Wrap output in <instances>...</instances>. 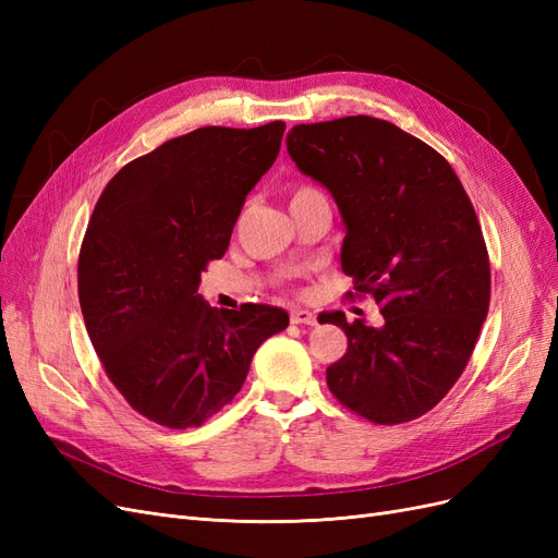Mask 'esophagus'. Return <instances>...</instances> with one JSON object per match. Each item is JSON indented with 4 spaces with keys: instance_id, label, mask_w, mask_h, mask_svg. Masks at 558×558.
Returning a JSON list of instances; mask_svg holds the SVG:
<instances>
[{
    "instance_id": "obj_1",
    "label": "esophagus",
    "mask_w": 558,
    "mask_h": 558,
    "mask_svg": "<svg viewBox=\"0 0 558 558\" xmlns=\"http://www.w3.org/2000/svg\"><path fill=\"white\" fill-rule=\"evenodd\" d=\"M291 324H305V326H314L316 324V316L312 314V312H307V310H291Z\"/></svg>"
}]
</instances>
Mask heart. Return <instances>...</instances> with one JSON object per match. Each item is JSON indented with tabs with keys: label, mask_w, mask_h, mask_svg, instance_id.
I'll list each match as a JSON object with an SVG mask.
<instances>
[{
	"label": "heart",
	"mask_w": 558,
	"mask_h": 558,
	"mask_svg": "<svg viewBox=\"0 0 558 558\" xmlns=\"http://www.w3.org/2000/svg\"><path fill=\"white\" fill-rule=\"evenodd\" d=\"M316 195H324V193L314 189V185H310V183H293V189H291V202L305 199V197H316Z\"/></svg>",
	"instance_id": "b5f03b06"
}]
</instances>
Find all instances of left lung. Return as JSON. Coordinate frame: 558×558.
<instances>
[{"instance_id":"obj_1","label":"left lung","mask_w":558,"mask_h":558,"mask_svg":"<svg viewBox=\"0 0 558 558\" xmlns=\"http://www.w3.org/2000/svg\"><path fill=\"white\" fill-rule=\"evenodd\" d=\"M289 154L324 183L347 223L351 298H373L384 326L326 312L347 353L330 393L379 426L430 412L459 381L492 300V265L475 207L433 146L373 116L295 125Z\"/></svg>"}]
</instances>
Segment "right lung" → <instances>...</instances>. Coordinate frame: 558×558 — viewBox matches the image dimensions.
Masks as SVG:
<instances>
[{
    "mask_svg": "<svg viewBox=\"0 0 558 558\" xmlns=\"http://www.w3.org/2000/svg\"><path fill=\"white\" fill-rule=\"evenodd\" d=\"M283 130L197 128L128 162L97 199L78 251L83 320L118 393L158 426L197 428L221 412L256 349L289 326L283 310H216L197 295Z\"/></svg>",
    "mask_w": 558,
    "mask_h": 558,
    "instance_id": "right-lung-1",
    "label": "right lung"
}]
</instances>
